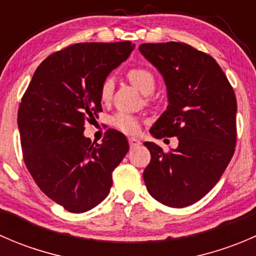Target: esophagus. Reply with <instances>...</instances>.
<instances>
[{"instance_id": "34e87169", "label": "esophagus", "mask_w": 256, "mask_h": 256, "mask_svg": "<svg viewBox=\"0 0 256 256\" xmlns=\"http://www.w3.org/2000/svg\"><path fill=\"white\" fill-rule=\"evenodd\" d=\"M128 144H130L131 148H135V147L140 146L141 144L140 140H138V138H128Z\"/></svg>"}]
</instances>
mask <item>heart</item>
Masks as SVG:
<instances>
[{
    "instance_id": "b5f03b06",
    "label": "heart",
    "mask_w": 256,
    "mask_h": 256,
    "mask_svg": "<svg viewBox=\"0 0 256 256\" xmlns=\"http://www.w3.org/2000/svg\"><path fill=\"white\" fill-rule=\"evenodd\" d=\"M128 79L134 86L138 88L144 94H150L156 86V78L150 69L144 66H132L128 72ZM114 90V80L108 76L100 85V99L108 102L112 98ZM112 126L125 134H136L140 130V118L125 112H118L112 118Z\"/></svg>"
}]
</instances>
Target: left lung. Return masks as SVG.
<instances>
[{"mask_svg":"<svg viewBox=\"0 0 256 256\" xmlns=\"http://www.w3.org/2000/svg\"><path fill=\"white\" fill-rule=\"evenodd\" d=\"M140 52L164 76L168 106L150 132L178 138L164 152L144 142L151 161L144 171L150 194L183 208L202 200L220 180L236 151V98L216 59L180 42L144 43Z\"/></svg>","mask_w":256,"mask_h":256,"instance_id":"1","label":"left lung"}]
</instances>
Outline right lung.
<instances>
[{"label": "right lung", "instance_id": "add662e5", "mask_svg": "<svg viewBox=\"0 0 256 256\" xmlns=\"http://www.w3.org/2000/svg\"><path fill=\"white\" fill-rule=\"evenodd\" d=\"M134 44L76 43L47 56L23 94L18 128L23 160L46 196L72 213L105 200L112 171L128 151L124 134L109 128L102 144L84 132L102 112L100 85L126 60Z\"/></svg>", "mask_w": 256, "mask_h": 256}]
</instances>
